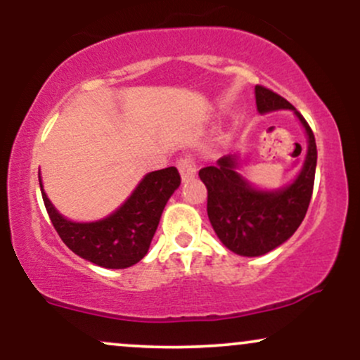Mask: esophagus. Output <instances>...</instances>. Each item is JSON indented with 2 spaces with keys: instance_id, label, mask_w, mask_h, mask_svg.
<instances>
[{
  "instance_id": "34e87169",
  "label": "esophagus",
  "mask_w": 360,
  "mask_h": 360,
  "mask_svg": "<svg viewBox=\"0 0 360 360\" xmlns=\"http://www.w3.org/2000/svg\"><path fill=\"white\" fill-rule=\"evenodd\" d=\"M177 169H179L183 179H189L196 174V164H194V159L191 154H184L177 159Z\"/></svg>"
}]
</instances>
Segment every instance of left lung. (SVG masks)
<instances>
[{"mask_svg": "<svg viewBox=\"0 0 360 360\" xmlns=\"http://www.w3.org/2000/svg\"><path fill=\"white\" fill-rule=\"evenodd\" d=\"M255 103L260 113L292 110L308 135V152L296 181L276 193L250 188L235 172V159L223 155L214 166L200 169V179L208 189L206 212L218 238L238 255L255 257L284 243L298 230L308 212L315 184L316 143L308 122L291 103L269 88L255 86Z\"/></svg>", "mask_w": 360, "mask_h": 360, "instance_id": "obj_1", "label": "left lung"}]
</instances>
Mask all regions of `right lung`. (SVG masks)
<instances>
[{"label":"right lung","instance_id":"1","mask_svg":"<svg viewBox=\"0 0 360 360\" xmlns=\"http://www.w3.org/2000/svg\"><path fill=\"white\" fill-rule=\"evenodd\" d=\"M179 184L176 167L150 172L117 212L93 223L65 220L49 201L42 181L40 189L53 229L74 254L106 269H125L146 257L164 206Z\"/></svg>","mask_w":360,"mask_h":360}]
</instances>
